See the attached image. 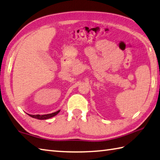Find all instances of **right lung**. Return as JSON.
Listing matches in <instances>:
<instances>
[{"label":"right lung","instance_id":"add662e5","mask_svg":"<svg viewBox=\"0 0 160 160\" xmlns=\"http://www.w3.org/2000/svg\"><path fill=\"white\" fill-rule=\"evenodd\" d=\"M59 112H60V110L56 111V112H54L52 113H49V114H44V115H39V114L38 115H31V114H28V115L32 118H34L38 119V120H47V119L51 118H52L53 116H55Z\"/></svg>","mask_w":160,"mask_h":160}]
</instances>
